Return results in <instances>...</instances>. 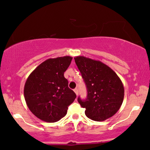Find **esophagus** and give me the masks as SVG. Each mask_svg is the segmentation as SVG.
Here are the masks:
<instances>
[{
    "label": "esophagus",
    "mask_w": 150,
    "mask_h": 150,
    "mask_svg": "<svg viewBox=\"0 0 150 150\" xmlns=\"http://www.w3.org/2000/svg\"><path fill=\"white\" fill-rule=\"evenodd\" d=\"M74 91L76 94V96L78 95V89L77 88H75L74 90Z\"/></svg>",
    "instance_id": "esophagus-1"
}]
</instances>
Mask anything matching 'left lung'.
I'll return each instance as SVG.
<instances>
[{"instance_id":"left-lung-1","label":"left lung","mask_w":150,"mask_h":150,"mask_svg":"<svg viewBox=\"0 0 150 150\" xmlns=\"http://www.w3.org/2000/svg\"><path fill=\"white\" fill-rule=\"evenodd\" d=\"M88 90L86 100L78 101L89 119L103 121L119 111L123 102L125 89L117 74L99 60L83 56L74 57Z\"/></svg>"}]
</instances>
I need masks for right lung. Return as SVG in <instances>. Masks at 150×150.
<instances>
[{"mask_svg":"<svg viewBox=\"0 0 150 150\" xmlns=\"http://www.w3.org/2000/svg\"><path fill=\"white\" fill-rule=\"evenodd\" d=\"M72 59L70 56L47 59L26 80L23 90L26 104L30 111L41 120L59 121L67 115L68 107L76 98L64 76Z\"/></svg>","mask_w":150,"mask_h":150,"instance_id":"obj_1","label":"right lung"}]
</instances>
